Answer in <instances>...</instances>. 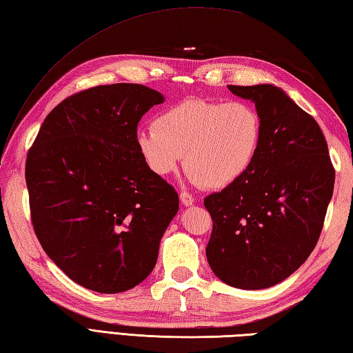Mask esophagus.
<instances>
[{"label":"esophagus","mask_w":353,"mask_h":353,"mask_svg":"<svg viewBox=\"0 0 353 353\" xmlns=\"http://www.w3.org/2000/svg\"><path fill=\"white\" fill-rule=\"evenodd\" d=\"M181 201L183 203V206H191V205H194L192 194L186 192V191H182V192H181Z\"/></svg>","instance_id":"34e87169"}]
</instances>
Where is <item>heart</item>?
I'll return each mask as SVG.
<instances>
[{"mask_svg":"<svg viewBox=\"0 0 353 353\" xmlns=\"http://www.w3.org/2000/svg\"><path fill=\"white\" fill-rule=\"evenodd\" d=\"M262 138L256 109L244 101L186 99L138 133V150L157 176L174 172L185 154V170L196 183L220 190L252 167Z\"/></svg>","mask_w":353,"mask_h":353,"instance_id":"1","label":"heart"}]
</instances>
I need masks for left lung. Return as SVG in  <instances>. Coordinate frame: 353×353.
I'll return each mask as SVG.
<instances>
[{"instance_id": "8db88e82", "label": "left lung", "mask_w": 353, "mask_h": 353, "mask_svg": "<svg viewBox=\"0 0 353 353\" xmlns=\"http://www.w3.org/2000/svg\"><path fill=\"white\" fill-rule=\"evenodd\" d=\"M228 88L254 103L262 138L245 174L205 199L214 223L206 258L224 283L262 290L287 279L314 250L335 170L317 121L282 89Z\"/></svg>"}]
</instances>
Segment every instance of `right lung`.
Instances as JSON below:
<instances>
[{
  "label": "right lung",
  "mask_w": 353,
  "mask_h": 353,
  "mask_svg": "<svg viewBox=\"0 0 353 353\" xmlns=\"http://www.w3.org/2000/svg\"><path fill=\"white\" fill-rule=\"evenodd\" d=\"M162 94L137 83L85 89L52 109L26 162L30 215L45 253L81 287H137L156 265L179 196L148 168L138 123Z\"/></svg>",
  "instance_id": "obj_1"
}]
</instances>
